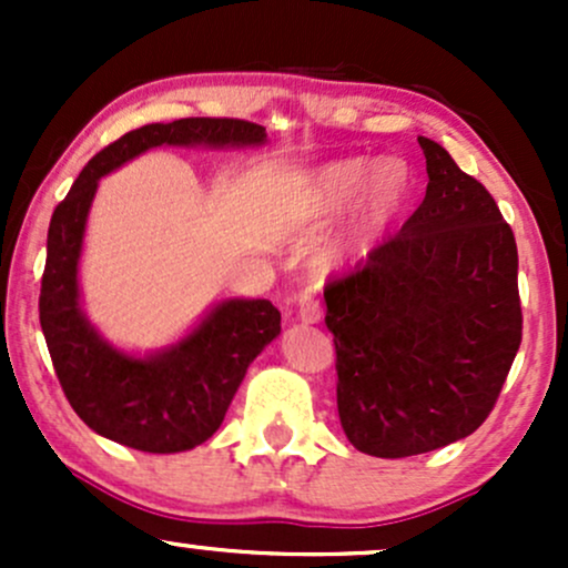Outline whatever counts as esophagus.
<instances>
[{
  "mask_svg": "<svg viewBox=\"0 0 568 568\" xmlns=\"http://www.w3.org/2000/svg\"><path fill=\"white\" fill-rule=\"evenodd\" d=\"M296 317H298V321H302V323H306V325L321 323L323 310H321V302H317L315 293L304 291L302 296H298V302H296Z\"/></svg>",
  "mask_w": 568,
  "mask_h": 568,
  "instance_id": "esophagus-1",
  "label": "esophagus"
}]
</instances>
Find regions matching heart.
Returning a JSON list of instances; mask_svg holds the SVG:
<instances>
[{
  "instance_id": "b5f03b06",
  "label": "heart",
  "mask_w": 568,
  "mask_h": 568,
  "mask_svg": "<svg viewBox=\"0 0 568 568\" xmlns=\"http://www.w3.org/2000/svg\"><path fill=\"white\" fill-rule=\"evenodd\" d=\"M414 189V168L393 154L379 160L357 154L310 173L302 194L312 216L336 219L353 207L344 230L323 245L321 262L342 270L374 253L408 207Z\"/></svg>"
}]
</instances>
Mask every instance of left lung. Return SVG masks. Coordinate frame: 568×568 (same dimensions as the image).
Segmentation results:
<instances>
[{"mask_svg": "<svg viewBox=\"0 0 568 568\" xmlns=\"http://www.w3.org/2000/svg\"><path fill=\"white\" fill-rule=\"evenodd\" d=\"M427 194L361 270L325 285L336 403L357 452L400 459L486 422L520 347L518 247L480 181L419 135Z\"/></svg>", "mask_w": 568, "mask_h": 568, "instance_id": "left-lung-1", "label": "left lung"}]
</instances>
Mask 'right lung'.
<instances>
[{
	"instance_id": "add662e5",
	"label": "right lung",
	"mask_w": 568,
	"mask_h": 568,
	"mask_svg": "<svg viewBox=\"0 0 568 568\" xmlns=\"http://www.w3.org/2000/svg\"><path fill=\"white\" fill-rule=\"evenodd\" d=\"M262 143L266 130L245 120L152 122L101 149L53 211L39 323L63 395L93 433L149 454L200 446L224 422L247 366L280 334V312L272 302L224 298L171 347L130 355L109 344L80 302V256L98 181L154 146L245 149Z\"/></svg>"
}]
</instances>
